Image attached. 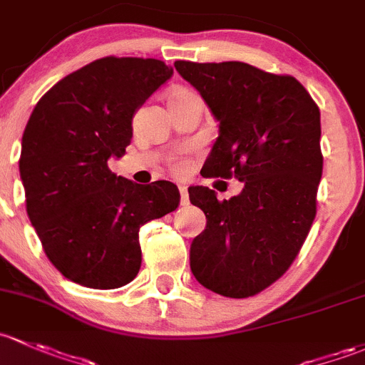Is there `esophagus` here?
Masks as SVG:
<instances>
[{
	"label": "esophagus",
	"instance_id": "34e87169",
	"mask_svg": "<svg viewBox=\"0 0 365 365\" xmlns=\"http://www.w3.org/2000/svg\"><path fill=\"white\" fill-rule=\"evenodd\" d=\"M178 190H180V205L187 206L189 205V192H187V187L178 185Z\"/></svg>",
	"mask_w": 365,
	"mask_h": 365
}]
</instances>
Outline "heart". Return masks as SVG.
I'll list each match as a JSON object with an SVG mask.
<instances>
[{
    "mask_svg": "<svg viewBox=\"0 0 365 365\" xmlns=\"http://www.w3.org/2000/svg\"><path fill=\"white\" fill-rule=\"evenodd\" d=\"M189 94H194V92H190V91H187V89H175V91L171 92L170 99L185 98V96H189ZM185 168H187V164L183 163V160H176V163H175V171L176 173H183V171H185Z\"/></svg>",
    "mask_w": 365,
    "mask_h": 365,
    "instance_id": "b5f03b06",
    "label": "heart"
}]
</instances>
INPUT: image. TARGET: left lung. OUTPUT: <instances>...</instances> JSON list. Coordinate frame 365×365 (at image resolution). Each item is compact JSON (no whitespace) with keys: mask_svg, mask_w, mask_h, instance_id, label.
Instances as JSON below:
<instances>
[{"mask_svg":"<svg viewBox=\"0 0 365 365\" xmlns=\"http://www.w3.org/2000/svg\"><path fill=\"white\" fill-rule=\"evenodd\" d=\"M175 68L218 120L205 176L245 183L224 201L208 187L189 189L206 215L190 269L215 294L252 297L289 269L312 229L324 166L320 110L290 75L240 61H176Z\"/></svg>","mask_w":365,"mask_h":365,"instance_id":"obj_1","label":"left lung"}]
</instances>
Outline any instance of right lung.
Instances as JSON below:
<instances>
[{
	"label": "right lung",
	"mask_w": 365,
	"mask_h": 365,
	"mask_svg": "<svg viewBox=\"0 0 365 365\" xmlns=\"http://www.w3.org/2000/svg\"><path fill=\"white\" fill-rule=\"evenodd\" d=\"M173 75L159 59L103 57L56 83L31 113L19 170L26 210L48 260L78 285H128L141 266L140 227L178 208L166 180L140 185L110 171L136 110Z\"/></svg>",
	"instance_id": "obj_1"
}]
</instances>
